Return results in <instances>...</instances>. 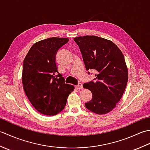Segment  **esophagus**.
<instances>
[{"instance_id":"34e87169","label":"esophagus","mask_w":150,"mask_h":150,"mask_svg":"<svg viewBox=\"0 0 150 150\" xmlns=\"http://www.w3.org/2000/svg\"><path fill=\"white\" fill-rule=\"evenodd\" d=\"M75 87H76V88H77V89H82V88H83V86H82V83H79V84L76 86Z\"/></svg>"}]
</instances>
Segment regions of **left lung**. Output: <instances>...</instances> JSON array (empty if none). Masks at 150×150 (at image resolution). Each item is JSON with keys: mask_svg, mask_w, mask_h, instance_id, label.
<instances>
[{"mask_svg": "<svg viewBox=\"0 0 150 150\" xmlns=\"http://www.w3.org/2000/svg\"><path fill=\"white\" fill-rule=\"evenodd\" d=\"M74 40L86 69L96 72V81L83 84L92 93V99L85 106L98 115L109 113L122 98L128 82V68L123 54L112 41L97 36L77 37Z\"/></svg>", "mask_w": 150, "mask_h": 150, "instance_id": "8db88e82", "label": "left lung"}]
</instances>
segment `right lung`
Segmentation results:
<instances>
[{
    "label": "right lung",
    "mask_w": 150,
    "mask_h": 150,
    "mask_svg": "<svg viewBox=\"0 0 150 150\" xmlns=\"http://www.w3.org/2000/svg\"><path fill=\"white\" fill-rule=\"evenodd\" d=\"M68 41L59 37L39 41L31 46L24 60V90L33 106L43 115L53 116L60 112L74 90L73 85L65 83L55 62L58 50Z\"/></svg>",
    "instance_id": "obj_1"
}]
</instances>
